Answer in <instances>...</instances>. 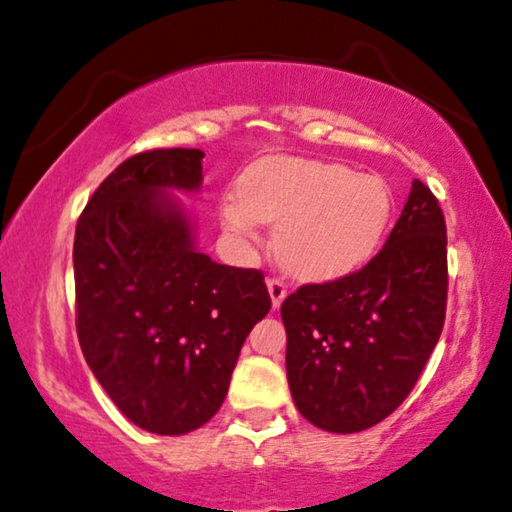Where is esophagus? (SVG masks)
Segmentation results:
<instances>
[{"label": "esophagus", "mask_w": 512, "mask_h": 512, "mask_svg": "<svg viewBox=\"0 0 512 512\" xmlns=\"http://www.w3.org/2000/svg\"><path fill=\"white\" fill-rule=\"evenodd\" d=\"M267 290H269V297H271V306L278 309V306L283 304L285 295H288V288H285V283L278 281V278H269Z\"/></svg>", "instance_id": "34e87169"}]
</instances>
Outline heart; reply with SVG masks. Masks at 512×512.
<instances>
[{
	"mask_svg": "<svg viewBox=\"0 0 512 512\" xmlns=\"http://www.w3.org/2000/svg\"><path fill=\"white\" fill-rule=\"evenodd\" d=\"M391 217L393 194L381 177L299 156L252 163L220 203L222 227L238 238L278 224V260L302 281H337L367 267Z\"/></svg>",
	"mask_w": 512,
	"mask_h": 512,
	"instance_id": "1",
	"label": "heart"
}]
</instances>
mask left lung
<instances>
[{"mask_svg":"<svg viewBox=\"0 0 512 512\" xmlns=\"http://www.w3.org/2000/svg\"><path fill=\"white\" fill-rule=\"evenodd\" d=\"M447 306V227L414 180L384 248L356 274L285 297V370L299 414L358 433L410 395L438 344Z\"/></svg>","mask_w":512,"mask_h":512,"instance_id":"1","label":"left lung"}]
</instances>
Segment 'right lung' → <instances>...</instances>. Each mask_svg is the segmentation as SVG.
Instances as JSON below:
<instances>
[{"label": "right lung", "instance_id": "1", "mask_svg": "<svg viewBox=\"0 0 512 512\" xmlns=\"http://www.w3.org/2000/svg\"><path fill=\"white\" fill-rule=\"evenodd\" d=\"M201 149H152L114 168L77 222V335L112 403L156 435L220 410L252 325L271 309L262 271L217 264L170 192H199Z\"/></svg>", "mask_w": 512, "mask_h": 512}]
</instances>
